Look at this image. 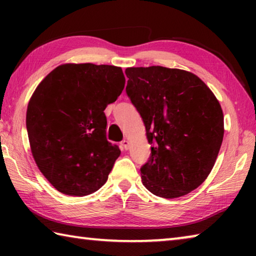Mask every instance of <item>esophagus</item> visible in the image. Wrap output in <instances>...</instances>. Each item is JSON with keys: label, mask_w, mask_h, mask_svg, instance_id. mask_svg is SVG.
<instances>
[{"label": "esophagus", "mask_w": 256, "mask_h": 256, "mask_svg": "<svg viewBox=\"0 0 256 256\" xmlns=\"http://www.w3.org/2000/svg\"><path fill=\"white\" fill-rule=\"evenodd\" d=\"M122 144H123L124 146H128V141H126V140H123V141H122Z\"/></svg>", "instance_id": "obj_1"}]
</instances>
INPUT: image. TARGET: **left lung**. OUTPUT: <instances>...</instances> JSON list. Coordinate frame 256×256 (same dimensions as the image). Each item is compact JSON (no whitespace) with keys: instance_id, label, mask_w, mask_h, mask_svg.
Segmentation results:
<instances>
[{"instance_id":"obj_1","label":"left lung","mask_w":256,"mask_h":256,"mask_svg":"<svg viewBox=\"0 0 256 256\" xmlns=\"http://www.w3.org/2000/svg\"><path fill=\"white\" fill-rule=\"evenodd\" d=\"M114 68L63 64L44 78L29 100L26 124L34 162L66 196L98 190L120 154L107 140L104 112L124 89L123 71Z\"/></svg>"}]
</instances>
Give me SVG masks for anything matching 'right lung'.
I'll list each match as a JSON object with an SVG mask.
<instances>
[{"label":"right lung","mask_w":256,"mask_h":256,"mask_svg":"<svg viewBox=\"0 0 256 256\" xmlns=\"http://www.w3.org/2000/svg\"><path fill=\"white\" fill-rule=\"evenodd\" d=\"M126 76V94L151 144L142 183L160 198L186 196L216 164L224 132L222 106L204 82L184 70L134 68Z\"/></svg>","instance_id":"add662e5"}]
</instances>
